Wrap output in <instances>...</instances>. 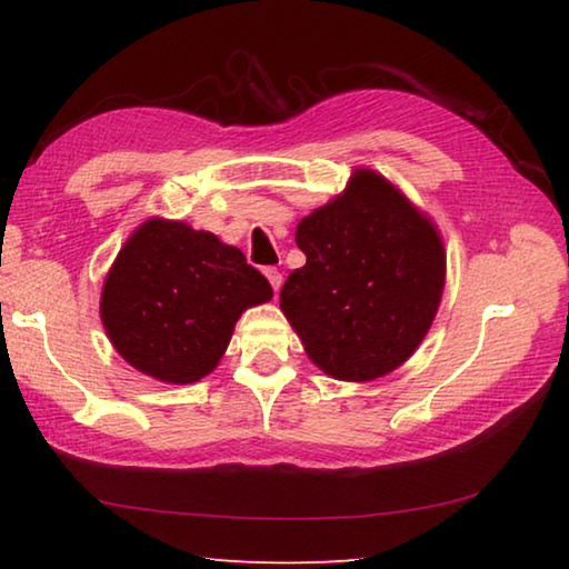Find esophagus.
Returning <instances> with one entry per match:
<instances>
[{
  "mask_svg": "<svg viewBox=\"0 0 569 569\" xmlns=\"http://www.w3.org/2000/svg\"><path fill=\"white\" fill-rule=\"evenodd\" d=\"M266 278H268V283H271V288L273 291L278 293L281 291V283H283V276H281V271H278V268H266Z\"/></svg>",
  "mask_w": 569,
  "mask_h": 569,
  "instance_id": "obj_1",
  "label": "esophagus"
}]
</instances>
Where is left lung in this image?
<instances>
[{
	"label": "left lung",
	"mask_w": 569,
	"mask_h": 569,
	"mask_svg": "<svg viewBox=\"0 0 569 569\" xmlns=\"http://www.w3.org/2000/svg\"><path fill=\"white\" fill-rule=\"evenodd\" d=\"M306 266L281 308L313 363L338 380H373L412 356L436 318L446 251L432 223L383 177L348 189L298 223Z\"/></svg>",
	"instance_id": "8db88e82"
}]
</instances>
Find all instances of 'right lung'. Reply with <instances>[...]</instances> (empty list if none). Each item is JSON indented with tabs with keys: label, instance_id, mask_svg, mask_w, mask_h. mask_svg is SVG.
Returning a JSON list of instances; mask_svg holds the SVG:
<instances>
[{
	"label": "right lung",
	"instance_id": "1",
	"mask_svg": "<svg viewBox=\"0 0 569 569\" xmlns=\"http://www.w3.org/2000/svg\"><path fill=\"white\" fill-rule=\"evenodd\" d=\"M271 296V283L236 246L181 221L151 219L111 266L101 320L127 363L183 386L219 366L236 320Z\"/></svg>",
	"mask_w": 569,
	"mask_h": 569
}]
</instances>
